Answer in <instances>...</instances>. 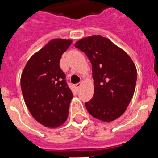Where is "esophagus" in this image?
<instances>
[{
    "instance_id": "34e87169",
    "label": "esophagus",
    "mask_w": 158,
    "mask_h": 158,
    "mask_svg": "<svg viewBox=\"0 0 158 158\" xmlns=\"http://www.w3.org/2000/svg\"><path fill=\"white\" fill-rule=\"evenodd\" d=\"M81 85H82V83H75V88H76L77 90H78V89H79L80 87H81Z\"/></svg>"
}]
</instances>
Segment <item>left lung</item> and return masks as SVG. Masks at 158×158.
Instances as JSON below:
<instances>
[{"label":"left lung","instance_id":"1","mask_svg":"<svg viewBox=\"0 0 158 158\" xmlns=\"http://www.w3.org/2000/svg\"><path fill=\"white\" fill-rule=\"evenodd\" d=\"M75 46L87 55L92 66L94 94L86 108L95 118L114 121L125 112L134 94V62L125 51L101 35L83 38Z\"/></svg>","mask_w":158,"mask_h":158}]
</instances>
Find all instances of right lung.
Instances as JSON below:
<instances>
[{"instance_id":"right-lung-1","label":"right lung","mask_w":158,"mask_h":158,"mask_svg":"<svg viewBox=\"0 0 158 158\" xmlns=\"http://www.w3.org/2000/svg\"><path fill=\"white\" fill-rule=\"evenodd\" d=\"M72 43L53 39L35 52L21 76L24 101L31 114L44 127H57L66 121L73 94L60 68V59Z\"/></svg>"}]
</instances>
